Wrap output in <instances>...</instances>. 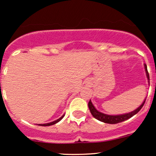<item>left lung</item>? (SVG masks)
Segmentation results:
<instances>
[{"instance_id":"left-lung-1","label":"left lung","mask_w":156,"mask_h":156,"mask_svg":"<svg viewBox=\"0 0 156 156\" xmlns=\"http://www.w3.org/2000/svg\"><path fill=\"white\" fill-rule=\"evenodd\" d=\"M144 69H145L146 76L148 80V83H149L150 85V76H149V73L147 72V68L146 64H144ZM145 101H146V98L144 99V101H143V103H141L140 106L138 107L136 109H135V110L133 111V112L127 113V114H119V115H109V114H104V113L99 112V111L97 110L95 107L94 106V105L92 104L91 100L89 102L88 106H89V110H90L91 114H92L93 117L95 118V119H98V120L103 122H105V123H108V124H117V123L127 120V119H130V117H132L133 116L135 115V114H136L137 113L141 110V108L143 107L144 103H145Z\"/></svg>"}]
</instances>
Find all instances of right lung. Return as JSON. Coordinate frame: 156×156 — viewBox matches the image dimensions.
<instances>
[{
  "mask_svg": "<svg viewBox=\"0 0 156 156\" xmlns=\"http://www.w3.org/2000/svg\"><path fill=\"white\" fill-rule=\"evenodd\" d=\"M64 117V114H63V115L59 119H56V120L53 121V122H49V123H45V124H38V125H40V126H50V125H55V123L58 122L60 120H62V119H63V117Z\"/></svg>",
  "mask_w": 156,
  "mask_h": 156,
  "instance_id": "right-lung-1",
  "label": "right lung"
}]
</instances>
